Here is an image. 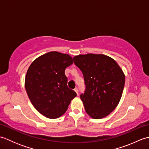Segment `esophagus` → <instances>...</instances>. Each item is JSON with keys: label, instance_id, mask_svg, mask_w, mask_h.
I'll use <instances>...</instances> for the list:
<instances>
[{"label": "esophagus", "instance_id": "1", "mask_svg": "<svg viewBox=\"0 0 149 149\" xmlns=\"http://www.w3.org/2000/svg\"><path fill=\"white\" fill-rule=\"evenodd\" d=\"M74 91H75V93H76L77 95H79V90H78V88H75V89H74Z\"/></svg>", "mask_w": 149, "mask_h": 149}]
</instances>
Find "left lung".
I'll use <instances>...</instances> for the list:
<instances>
[{
    "instance_id": "obj_1",
    "label": "left lung",
    "mask_w": 149,
    "mask_h": 149,
    "mask_svg": "<svg viewBox=\"0 0 149 149\" xmlns=\"http://www.w3.org/2000/svg\"><path fill=\"white\" fill-rule=\"evenodd\" d=\"M74 64L83 74L85 91L80 97L88 115L100 119L109 115L121 99L125 75L113 59L103 54L79 55Z\"/></svg>"
}]
</instances>
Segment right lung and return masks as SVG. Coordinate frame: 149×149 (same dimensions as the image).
<instances>
[{"label": "right lung", "mask_w": 149, "mask_h": 149, "mask_svg": "<svg viewBox=\"0 0 149 149\" xmlns=\"http://www.w3.org/2000/svg\"><path fill=\"white\" fill-rule=\"evenodd\" d=\"M73 63L70 56L50 52L36 59L27 72L25 87L36 109L49 118H57L68 109L76 93L68 87L65 68Z\"/></svg>", "instance_id": "obj_1"}]
</instances>
